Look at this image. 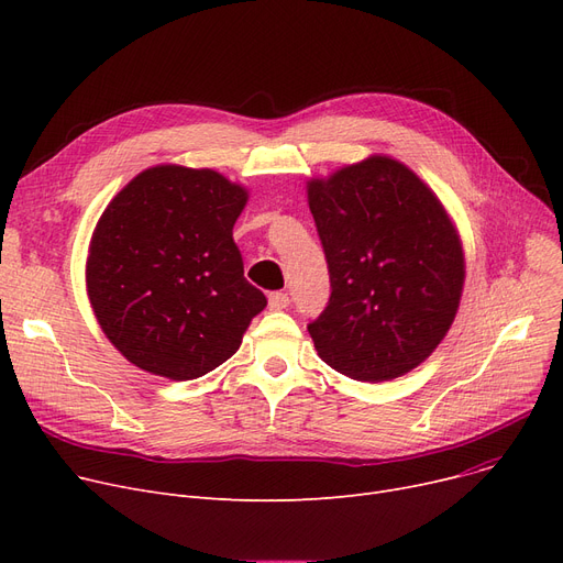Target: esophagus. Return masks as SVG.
Wrapping results in <instances>:
<instances>
[{
    "instance_id": "esophagus-1",
    "label": "esophagus",
    "mask_w": 563,
    "mask_h": 563,
    "mask_svg": "<svg viewBox=\"0 0 563 563\" xmlns=\"http://www.w3.org/2000/svg\"><path fill=\"white\" fill-rule=\"evenodd\" d=\"M289 306V297L285 291H272L269 294V310H285Z\"/></svg>"
}]
</instances>
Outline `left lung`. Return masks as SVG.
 Wrapping results in <instances>:
<instances>
[{
	"label": "left lung",
	"mask_w": 563,
	"mask_h": 563,
	"mask_svg": "<svg viewBox=\"0 0 563 563\" xmlns=\"http://www.w3.org/2000/svg\"><path fill=\"white\" fill-rule=\"evenodd\" d=\"M331 299L308 333L319 358L367 383L424 363L454 323L465 255L445 205L399 159L369 155L310 177Z\"/></svg>",
	"instance_id": "1"
}]
</instances>
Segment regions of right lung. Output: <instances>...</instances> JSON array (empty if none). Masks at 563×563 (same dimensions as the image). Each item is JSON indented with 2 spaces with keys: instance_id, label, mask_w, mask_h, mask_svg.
<instances>
[{
  "instance_id": "1",
  "label": "right lung",
  "mask_w": 563,
  "mask_h": 563,
  "mask_svg": "<svg viewBox=\"0 0 563 563\" xmlns=\"http://www.w3.org/2000/svg\"><path fill=\"white\" fill-rule=\"evenodd\" d=\"M249 189L212 168L141 170L104 207L86 257L102 333L157 376L198 378L240 349L264 294L232 240Z\"/></svg>"
}]
</instances>
